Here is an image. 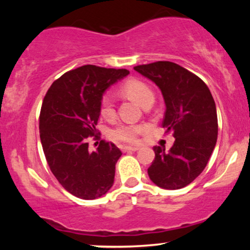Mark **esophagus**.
Returning a JSON list of instances; mask_svg holds the SVG:
<instances>
[{
  "label": "esophagus",
  "instance_id": "34e87169",
  "mask_svg": "<svg viewBox=\"0 0 250 250\" xmlns=\"http://www.w3.org/2000/svg\"><path fill=\"white\" fill-rule=\"evenodd\" d=\"M121 149H122V151H136V150H139V148L137 147H128V146H125V147H121Z\"/></svg>",
  "mask_w": 250,
  "mask_h": 250
}]
</instances>
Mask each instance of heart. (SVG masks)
Segmentation results:
<instances>
[{
	"label": "heart",
	"mask_w": 250,
	"mask_h": 250,
	"mask_svg": "<svg viewBox=\"0 0 250 250\" xmlns=\"http://www.w3.org/2000/svg\"><path fill=\"white\" fill-rule=\"evenodd\" d=\"M122 90L142 105L149 100H154V94L151 89L145 82L139 81V80H129L123 84ZM100 110L104 119H113L115 116V102H114L113 97L110 95L103 96L101 104H100ZM143 129L145 127L142 125L133 122H122L111 130L110 136L117 142L135 143L137 142L139 135L142 133Z\"/></svg>",
	"instance_id": "b5f03b06"
}]
</instances>
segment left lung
I'll use <instances>...</instances> for the list:
<instances>
[{"instance_id": "1", "label": "left lung", "mask_w": 250, "mask_h": 250, "mask_svg": "<svg viewBox=\"0 0 250 250\" xmlns=\"http://www.w3.org/2000/svg\"><path fill=\"white\" fill-rule=\"evenodd\" d=\"M151 80L166 103L162 125L175 137L173 147H154L155 159L148 175L163 189L188 186L202 173L217 140L216 105L210 90L195 74L169 61L136 65Z\"/></svg>"}]
</instances>
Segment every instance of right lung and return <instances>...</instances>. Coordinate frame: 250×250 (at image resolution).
I'll return each instance as SVG.
<instances>
[{"label":"right lung","instance_id":"1","mask_svg":"<svg viewBox=\"0 0 250 250\" xmlns=\"http://www.w3.org/2000/svg\"><path fill=\"white\" fill-rule=\"evenodd\" d=\"M128 74L127 69L82 65L54 81L43 99L40 139L45 159L62 187L80 199H99L114 183L121 150L102 140L90 151L88 139H99L96 125L104 91Z\"/></svg>","mask_w":250,"mask_h":250}]
</instances>
